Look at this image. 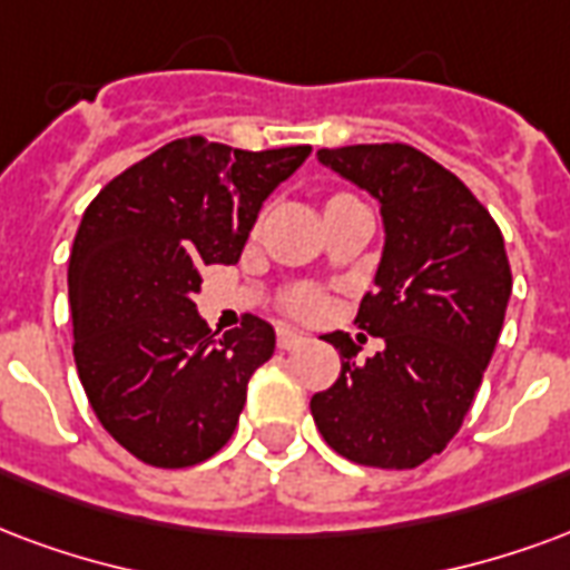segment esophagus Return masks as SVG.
I'll return each mask as SVG.
<instances>
[{"label": "esophagus", "instance_id": "esophagus-1", "mask_svg": "<svg viewBox=\"0 0 570 570\" xmlns=\"http://www.w3.org/2000/svg\"><path fill=\"white\" fill-rule=\"evenodd\" d=\"M305 344V335L302 332H296V328L289 326H281L277 328V347L281 350H296Z\"/></svg>", "mask_w": 570, "mask_h": 570}]
</instances>
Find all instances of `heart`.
<instances>
[{"mask_svg": "<svg viewBox=\"0 0 570 570\" xmlns=\"http://www.w3.org/2000/svg\"><path fill=\"white\" fill-rule=\"evenodd\" d=\"M338 199H353V196H350V193H335V196H328V202ZM320 307H323V296H320L317 289H311V286L296 289L293 296L286 298V311L296 314V317H314V314H320Z\"/></svg>", "mask_w": 570, "mask_h": 570, "instance_id": "heart-1", "label": "heart"}]
</instances>
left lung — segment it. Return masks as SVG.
Masks as SVG:
<instances>
[{"instance_id": "8db88e82", "label": "left lung", "mask_w": 570, "mask_h": 570, "mask_svg": "<svg viewBox=\"0 0 570 570\" xmlns=\"http://www.w3.org/2000/svg\"><path fill=\"white\" fill-rule=\"evenodd\" d=\"M317 156L381 202L386 244L356 326L386 350L356 362L344 332L326 335L341 374L311 399V414L350 462L416 468L456 435L499 344L513 286L504 238L478 196L416 147H323Z\"/></svg>"}]
</instances>
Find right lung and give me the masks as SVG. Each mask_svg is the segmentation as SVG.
<instances>
[{
    "label": "right lung",
    "mask_w": 570,
    "mask_h": 570,
    "mask_svg": "<svg viewBox=\"0 0 570 570\" xmlns=\"http://www.w3.org/2000/svg\"><path fill=\"white\" fill-rule=\"evenodd\" d=\"M307 154L175 138L83 210L69 256L75 365L105 432L145 465H199L235 432L274 328L244 317L214 335L193 293L202 265L242 259L263 202Z\"/></svg>",
    "instance_id": "obj_1"
}]
</instances>
